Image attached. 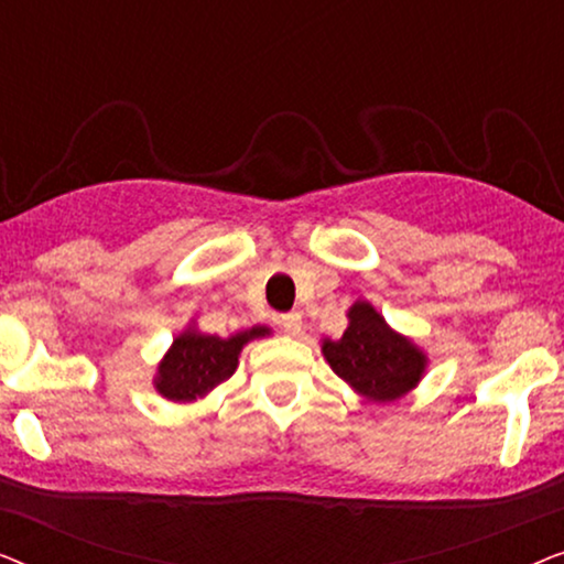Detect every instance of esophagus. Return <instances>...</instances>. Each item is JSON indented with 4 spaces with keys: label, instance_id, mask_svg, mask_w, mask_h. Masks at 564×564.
<instances>
[{
    "label": "esophagus",
    "instance_id": "esophagus-1",
    "mask_svg": "<svg viewBox=\"0 0 564 564\" xmlns=\"http://www.w3.org/2000/svg\"><path fill=\"white\" fill-rule=\"evenodd\" d=\"M280 328H282V334H288V336H300V330H303V318H300V313L282 315Z\"/></svg>",
    "mask_w": 564,
    "mask_h": 564
}]
</instances>
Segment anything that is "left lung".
Wrapping results in <instances>:
<instances>
[{
	"label": "left lung",
	"mask_w": 564,
	"mask_h": 564,
	"mask_svg": "<svg viewBox=\"0 0 564 564\" xmlns=\"http://www.w3.org/2000/svg\"><path fill=\"white\" fill-rule=\"evenodd\" d=\"M341 338H321L323 359L369 403H395L419 388L429 367L426 351L390 326L367 300L346 311Z\"/></svg>",
	"instance_id": "8db88e82"
}]
</instances>
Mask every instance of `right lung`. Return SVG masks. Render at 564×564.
<instances>
[{"instance_id": "right-lung-1", "label": "right lung", "mask_w": 564, "mask_h": 564, "mask_svg": "<svg viewBox=\"0 0 564 564\" xmlns=\"http://www.w3.org/2000/svg\"><path fill=\"white\" fill-rule=\"evenodd\" d=\"M272 336L269 326H251L236 330L230 336H213L203 334L197 323L192 321L180 336L174 338L164 357L156 367L153 388L164 400L172 403H195L205 395L230 380L236 372L238 357L243 346L253 338Z\"/></svg>"}]
</instances>
